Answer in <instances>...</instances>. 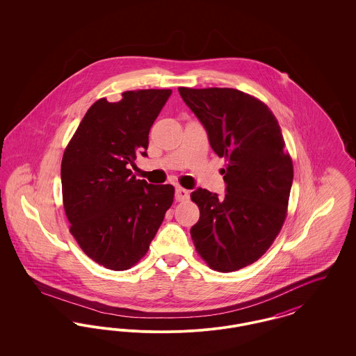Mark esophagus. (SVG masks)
Masks as SVG:
<instances>
[{
    "label": "esophagus",
    "mask_w": 356,
    "mask_h": 356,
    "mask_svg": "<svg viewBox=\"0 0 356 356\" xmlns=\"http://www.w3.org/2000/svg\"><path fill=\"white\" fill-rule=\"evenodd\" d=\"M175 197L177 202H186L189 199V191H186L181 186H176V192H175Z\"/></svg>",
    "instance_id": "34e87169"
}]
</instances>
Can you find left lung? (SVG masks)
<instances>
[{
	"label": "left lung",
	"instance_id": "left-lung-1",
	"mask_svg": "<svg viewBox=\"0 0 356 356\" xmlns=\"http://www.w3.org/2000/svg\"><path fill=\"white\" fill-rule=\"evenodd\" d=\"M207 131L211 148L228 164L225 195L191 193L200 219L191 228L196 251L219 272L237 271L271 247L286 219L293 168L270 108L232 88H179Z\"/></svg>",
	"mask_w": 356,
	"mask_h": 356
}]
</instances>
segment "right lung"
Returning <instances> with one entry per match:
<instances>
[{"instance_id":"add662e5","label":"right lung","mask_w":356,"mask_h":356,"mask_svg":"<svg viewBox=\"0 0 356 356\" xmlns=\"http://www.w3.org/2000/svg\"><path fill=\"white\" fill-rule=\"evenodd\" d=\"M170 89L128 90L95 102L63 156L61 184L70 234L93 261L125 271L147 254L173 203L175 188L137 180L129 165L148 149L149 129Z\"/></svg>"}]
</instances>
